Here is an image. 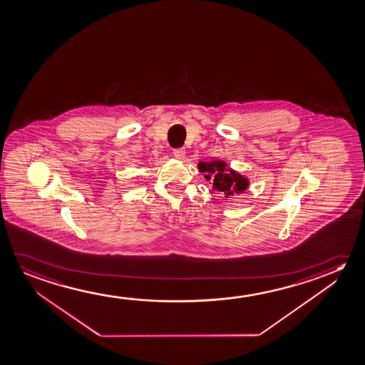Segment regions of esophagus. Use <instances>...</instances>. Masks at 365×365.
Segmentation results:
<instances>
[{
  "label": "esophagus",
  "mask_w": 365,
  "mask_h": 365,
  "mask_svg": "<svg viewBox=\"0 0 365 365\" xmlns=\"http://www.w3.org/2000/svg\"><path fill=\"white\" fill-rule=\"evenodd\" d=\"M174 157L178 158V159H183L185 155V148H174L173 149Z\"/></svg>",
  "instance_id": "esophagus-1"
}]
</instances>
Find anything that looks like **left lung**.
Instances as JSON below:
<instances>
[{
    "label": "left lung",
    "instance_id": "1",
    "mask_svg": "<svg viewBox=\"0 0 365 365\" xmlns=\"http://www.w3.org/2000/svg\"><path fill=\"white\" fill-rule=\"evenodd\" d=\"M225 167L226 164L224 162H201L198 164V168L201 172H207V174H205V178L213 180V188L220 192H225L226 196L245 191L247 188V178H244L234 170H226ZM212 173H215L213 178L210 175Z\"/></svg>",
    "mask_w": 365,
    "mask_h": 365
}]
</instances>
